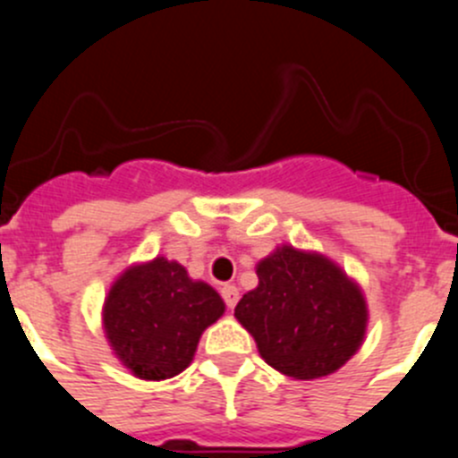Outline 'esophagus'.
<instances>
[{
    "mask_svg": "<svg viewBox=\"0 0 458 458\" xmlns=\"http://www.w3.org/2000/svg\"><path fill=\"white\" fill-rule=\"evenodd\" d=\"M221 297H224L225 306L234 308L239 301V290L234 288V285H224V288H221Z\"/></svg>",
    "mask_w": 458,
    "mask_h": 458,
    "instance_id": "esophagus-1",
    "label": "esophagus"
}]
</instances>
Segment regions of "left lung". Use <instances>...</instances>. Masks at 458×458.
Returning <instances> with one entry per match:
<instances>
[{
	"label": "left lung",
	"mask_w": 458,
	"mask_h": 458,
	"mask_svg": "<svg viewBox=\"0 0 458 458\" xmlns=\"http://www.w3.org/2000/svg\"><path fill=\"white\" fill-rule=\"evenodd\" d=\"M257 276L259 285L243 294L234 317L275 370L318 378L357 352L366 335V299L330 259L284 246L259 261Z\"/></svg>",
	"instance_id": "left-lung-1"
}]
</instances>
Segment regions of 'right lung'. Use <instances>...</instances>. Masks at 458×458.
<instances>
[{"mask_svg": "<svg viewBox=\"0 0 458 458\" xmlns=\"http://www.w3.org/2000/svg\"><path fill=\"white\" fill-rule=\"evenodd\" d=\"M224 310L210 285L192 281L177 261L157 257L114 281L104 327L123 366L135 377L161 381L191 366L201 332Z\"/></svg>", "mask_w": 458, "mask_h": 458, "instance_id": "add662e5", "label": "right lung"}]
</instances>
